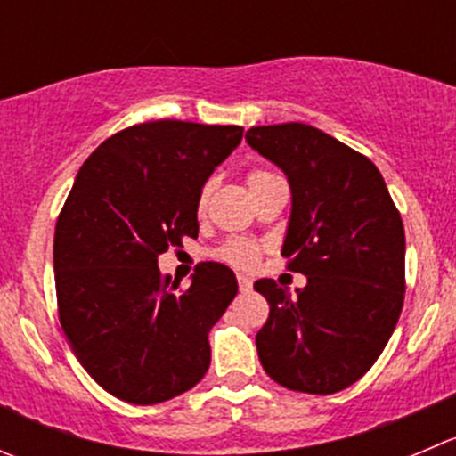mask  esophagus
Instances as JSON below:
<instances>
[{
	"label": "esophagus",
	"mask_w": 456,
	"mask_h": 456,
	"mask_svg": "<svg viewBox=\"0 0 456 456\" xmlns=\"http://www.w3.org/2000/svg\"><path fill=\"white\" fill-rule=\"evenodd\" d=\"M238 287H240V291H251L254 282H251V278L247 276H238Z\"/></svg>",
	"instance_id": "34e87169"
}]
</instances>
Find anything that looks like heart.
<instances>
[{"mask_svg":"<svg viewBox=\"0 0 456 456\" xmlns=\"http://www.w3.org/2000/svg\"><path fill=\"white\" fill-rule=\"evenodd\" d=\"M263 175H269V174L267 171H254V174L249 175V180L263 178ZM207 196H209V187L202 189L200 207H205ZM216 256L238 269H251L256 265V260H258V247H256L251 240H245V238H233V240L224 242V245L216 251Z\"/></svg>","mask_w":456,"mask_h":456,"instance_id":"heart-1","label":"heart"}]
</instances>
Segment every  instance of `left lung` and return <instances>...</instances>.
Masks as SVG:
<instances>
[{
  "instance_id": "obj_1",
  "label": "left lung",
  "mask_w": 456,
  "mask_h": 456,
  "mask_svg": "<svg viewBox=\"0 0 456 456\" xmlns=\"http://www.w3.org/2000/svg\"><path fill=\"white\" fill-rule=\"evenodd\" d=\"M245 140L289 183L281 254L307 276L296 294L269 278L254 282L269 303L258 359L287 390L334 395L372 368L399 321L403 223L377 167L321 129L254 126Z\"/></svg>"
}]
</instances>
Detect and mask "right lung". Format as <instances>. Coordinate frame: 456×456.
<instances>
[{
	"instance_id": "add662e5",
	"label": "right lung",
	"mask_w": 456,
	"mask_h": 456,
	"mask_svg": "<svg viewBox=\"0 0 456 456\" xmlns=\"http://www.w3.org/2000/svg\"><path fill=\"white\" fill-rule=\"evenodd\" d=\"M240 140L242 126H129L88 156L57 218L61 330L93 381L126 403L174 399L209 370V330L236 296V273L202 263L178 291L158 256L198 236L202 187Z\"/></svg>"
}]
</instances>
